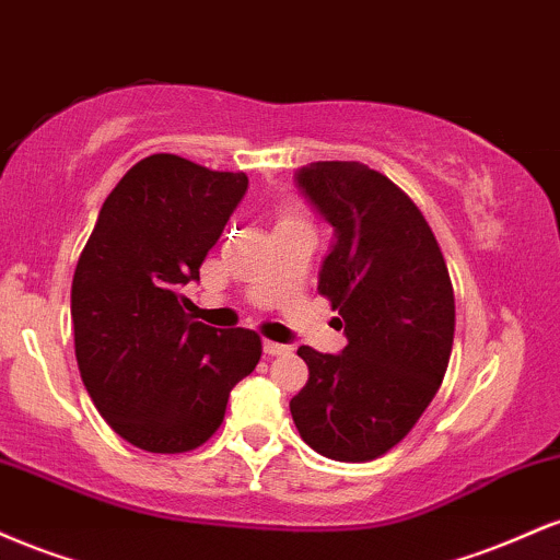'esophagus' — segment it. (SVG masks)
<instances>
[{
  "label": "esophagus",
  "mask_w": 560,
  "mask_h": 560,
  "mask_svg": "<svg viewBox=\"0 0 560 560\" xmlns=\"http://www.w3.org/2000/svg\"><path fill=\"white\" fill-rule=\"evenodd\" d=\"M262 350H266V355L276 358V355H289V352H292V347H289V345H279V342H271V339H266V342H262Z\"/></svg>",
  "instance_id": "34e87169"
}]
</instances>
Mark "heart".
<instances>
[{"label":"heart","mask_w":560,"mask_h":560,"mask_svg":"<svg viewBox=\"0 0 560 560\" xmlns=\"http://www.w3.org/2000/svg\"><path fill=\"white\" fill-rule=\"evenodd\" d=\"M281 221H300V218H298V213H294V210H284V213H281V218H279V223Z\"/></svg>","instance_id":"heart-1"}]
</instances>
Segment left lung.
<instances>
[{
    "label": "left lung",
    "instance_id": "left-lung-1",
    "mask_svg": "<svg viewBox=\"0 0 560 560\" xmlns=\"http://www.w3.org/2000/svg\"><path fill=\"white\" fill-rule=\"evenodd\" d=\"M298 184L337 231L318 292L342 316L347 347L339 355L300 347L307 384L289 410L316 453L363 464L408 436L445 378L453 281L427 218L384 173L324 160Z\"/></svg>",
    "mask_w": 560,
    "mask_h": 560
}]
</instances>
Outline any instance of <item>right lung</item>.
<instances>
[{
	"instance_id": "add662e5",
	"label": "right lung",
	"mask_w": 560,
	"mask_h": 560,
	"mask_svg": "<svg viewBox=\"0 0 560 560\" xmlns=\"http://www.w3.org/2000/svg\"><path fill=\"white\" fill-rule=\"evenodd\" d=\"M244 191V173L165 152L139 160L107 195L75 266L70 316L83 387L115 434L147 453L205 445L229 392L260 361L258 334L191 320L182 294Z\"/></svg>"
}]
</instances>
